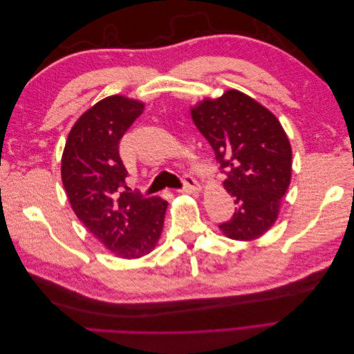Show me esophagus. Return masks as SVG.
I'll use <instances>...</instances> for the list:
<instances>
[{"mask_svg": "<svg viewBox=\"0 0 354 354\" xmlns=\"http://www.w3.org/2000/svg\"><path fill=\"white\" fill-rule=\"evenodd\" d=\"M180 192H185V194H199L201 186L190 174H183V187H181Z\"/></svg>", "mask_w": 354, "mask_h": 354, "instance_id": "obj_1", "label": "esophagus"}]
</instances>
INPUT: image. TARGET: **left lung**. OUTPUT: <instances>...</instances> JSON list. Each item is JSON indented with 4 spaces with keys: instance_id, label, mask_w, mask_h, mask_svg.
<instances>
[{
    "instance_id": "obj_1",
    "label": "left lung",
    "mask_w": 354,
    "mask_h": 354,
    "mask_svg": "<svg viewBox=\"0 0 354 354\" xmlns=\"http://www.w3.org/2000/svg\"><path fill=\"white\" fill-rule=\"evenodd\" d=\"M199 133L216 153L233 217L220 224L230 239L251 241L272 227L291 181V145L277 118L248 95L229 90L192 109Z\"/></svg>"
}]
</instances>
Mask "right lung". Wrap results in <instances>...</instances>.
I'll list each match as a JSON object with an SVG mask.
<instances>
[{
    "label": "right lung",
    "instance_id": "right-lung-1",
    "mask_svg": "<svg viewBox=\"0 0 354 354\" xmlns=\"http://www.w3.org/2000/svg\"><path fill=\"white\" fill-rule=\"evenodd\" d=\"M145 106L111 95L72 127L62 158L71 207L85 227L121 259L151 252L160 236L168 202L130 192L120 142Z\"/></svg>",
    "mask_w": 354,
    "mask_h": 354
}]
</instances>
